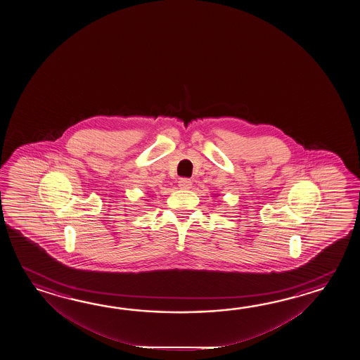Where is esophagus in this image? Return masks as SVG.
<instances>
[{
  "label": "esophagus",
  "mask_w": 360,
  "mask_h": 360,
  "mask_svg": "<svg viewBox=\"0 0 360 360\" xmlns=\"http://www.w3.org/2000/svg\"><path fill=\"white\" fill-rule=\"evenodd\" d=\"M179 186H180L181 189H191V179H188V177H183V179H180V181H179Z\"/></svg>",
  "instance_id": "obj_1"
}]
</instances>
